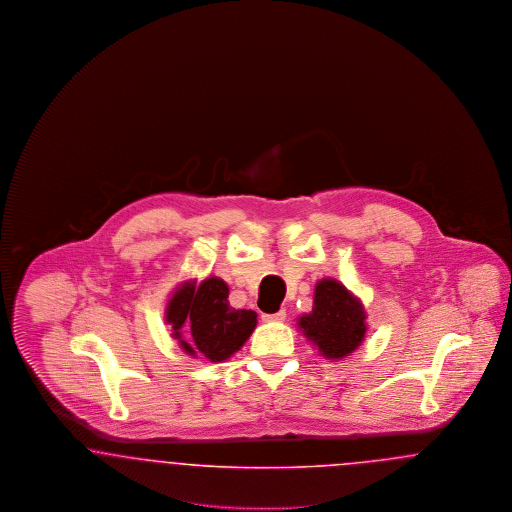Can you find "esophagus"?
Returning a JSON list of instances; mask_svg holds the SVG:
<instances>
[{
	"label": "esophagus",
	"mask_w": 512,
	"mask_h": 512,
	"mask_svg": "<svg viewBox=\"0 0 512 512\" xmlns=\"http://www.w3.org/2000/svg\"><path fill=\"white\" fill-rule=\"evenodd\" d=\"M263 320H265V322H282V320H286V311L280 309V311H276V313H272V315L265 313Z\"/></svg>",
	"instance_id": "esophagus-1"
}]
</instances>
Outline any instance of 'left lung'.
<instances>
[{
  "instance_id": "left-lung-1",
  "label": "left lung",
  "mask_w": 512,
  "mask_h": 512,
  "mask_svg": "<svg viewBox=\"0 0 512 512\" xmlns=\"http://www.w3.org/2000/svg\"><path fill=\"white\" fill-rule=\"evenodd\" d=\"M365 307L338 280L324 278L315 288V305L299 318L303 336L326 359H343L365 340Z\"/></svg>"
}]
</instances>
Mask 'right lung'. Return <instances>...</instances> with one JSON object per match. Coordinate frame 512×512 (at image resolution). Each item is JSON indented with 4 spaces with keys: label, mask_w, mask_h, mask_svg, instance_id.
I'll return each instance as SVG.
<instances>
[{
    "label": "right lung",
    "mask_w": 512,
    "mask_h": 512,
    "mask_svg": "<svg viewBox=\"0 0 512 512\" xmlns=\"http://www.w3.org/2000/svg\"><path fill=\"white\" fill-rule=\"evenodd\" d=\"M167 322L174 338L188 355H203L213 363L226 361L242 349L257 326V313L232 309L228 286L220 278H207L199 286L186 282L172 293L167 305ZM188 325L191 340H181L179 330Z\"/></svg>",
    "instance_id": "1"
}]
</instances>
